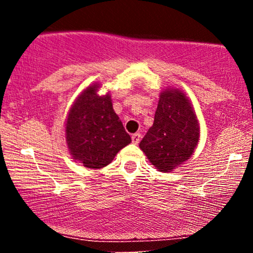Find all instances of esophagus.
Returning a JSON list of instances; mask_svg holds the SVG:
<instances>
[{"mask_svg": "<svg viewBox=\"0 0 253 253\" xmlns=\"http://www.w3.org/2000/svg\"><path fill=\"white\" fill-rule=\"evenodd\" d=\"M140 138H141V134L140 133H134V134H132V143L133 144H138L139 141H140Z\"/></svg>", "mask_w": 253, "mask_h": 253, "instance_id": "34e87169", "label": "esophagus"}]
</instances>
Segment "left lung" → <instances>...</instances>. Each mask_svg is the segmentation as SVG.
Instances as JSON below:
<instances>
[{"instance_id": "8db88e82", "label": "left lung", "mask_w": 253, "mask_h": 253, "mask_svg": "<svg viewBox=\"0 0 253 253\" xmlns=\"http://www.w3.org/2000/svg\"><path fill=\"white\" fill-rule=\"evenodd\" d=\"M197 141L199 124L189 100L179 90H165L140 149L157 169L168 172L193 155Z\"/></svg>"}]
</instances>
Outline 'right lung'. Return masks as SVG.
<instances>
[{
	"label": "right lung",
	"mask_w": 253,
	"mask_h": 253,
	"mask_svg": "<svg viewBox=\"0 0 253 253\" xmlns=\"http://www.w3.org/2000/svg\"><path fill=\"white\" fill-rule=\"evenodd\" d=\"M97 85L82 92L69 113L66 141L75 159L90 169L108 165L130 136L112 106L109 95L97 96Z\"/></svg>",
	"instance_id": "1"
}]
</instances>
